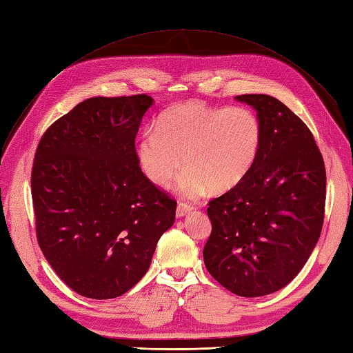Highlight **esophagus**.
I'll list each match as a JSON object with an SVG mask.
<instances>
[{
    "mask_svg": "<svg viewBox=\"0 0 353 353\" xmlns=\"http://www.w3.org/2000/svg\"><path fill=\"white\" fill-rule=\"evenodd\" d=\"M192 211H193V206L179 202L178 206H176V216L178 218H183V216H185L187 214H190Z\"/></svg>",
    "mask_w": 353,
    "mask_h": 353,
    "instance_id": "1",
    "label": "esophagus"
}]
</instances>
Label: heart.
I'll use <instances>...</instances> for the list:
<instances>
[{"label":"heart","mask_w":353,"mask_h":353,"mask_svg":"<svg viewBox=\"0 0 353 353\" xmlns=\"http://www.w3.org/2000/svg\"><path fill=\"white\" fill-rule=\"evenodd\" d=\"M260 147L261 125L252 110L188 101L165 110L156 129L142 132L137 159L142 174L156 185L170 183L184 161L178 193L199 199L211 188L223 193L239 185Z\"/></svg>","instance_id":"1"}]
</instances>
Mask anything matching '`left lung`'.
<instances>
[{
	"instance_id": "1",
	"label": "left lung",
	"mask_w": 353,
	"mask_h": 353,
	"mask_svg": "<svg viewBox=\"0 0 353 353\" xmlns=\"http://www.w3.org/2000/svg\"><path fill=\"white\" fill-rule=\"evenodd\" d=\"M255 110L261 147L239 185L209 202L212 233L203 248L208 272L241 297L288 285L319 241L325 211V166L312 132L269 94L234 98Z\"/></svg>"
}]
</instances>
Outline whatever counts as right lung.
<instances>
[{
	"label": "right lung",
	"mask_w": 353,
	"mask_h": 353,
	"mask_svg": "<svg viewBox=\"0 0 353 353\" xmlns=\"http://www.w3.org/2000/svg\"><path fill=\"white\" fill-rule=\"evenodd\" d=\"M154 99L89 98L46 130L31 192L37 239L83 297H120L142 279L176 202L142 174L135 138Z\"/></svg>",
	"instance_id": "1"
}]
</instances>
